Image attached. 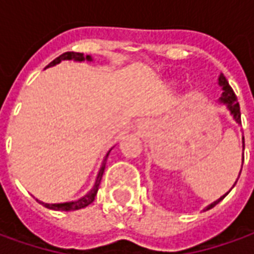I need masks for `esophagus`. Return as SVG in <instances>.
<instances>
[{"label": "esophagus", "mask_w": 254, "mask_h": 254, "mask_svg": "<svg viewBox=\"0 0 254 254\" xmlns=\"http://www.w3.org/2000/svg\"><path fill=\"white\" fill-rule=\"evenodd\" d=\"M137 127H138V129H140V130H145V129L148 127V125H147V122L141 121V122H140V124H138V125H137Z\"/></svg>", "instance_id": "obj_1"}]
</instances>
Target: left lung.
<instances>
[{
    "label": "left lung",
    "mask_w": 254,
    "mask_h": 254,
    "mask_svg": "<svg viewBox=\"0 0 254 254\" xmlns=\"http://www.w3.org/2000/svg\"><path fill=\"white\" fill-rule=\"evenodd\" d=\"M219 85H220L222 89H223L222 96L219 98V102H220V103H224V105H227V109L230 110V114L233 116L235 122H237V124H241V111H240V105H238V102H237V96H235L234 91H233V88L230 87L229 81L226 80V77H224L223 74H220V76H219ZM242 140H244V138H242ZM244 148H245V141H244ZM229 191H227L226 194H223L220 198H218L216 201H213L212 204H209L204 211H208V209H211V208L215 207L218 202L222 201L224 197L229 194Z\"/></svg>",
    "instance_id": "obj_1"
}]
</instances>
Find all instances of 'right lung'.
Masks as SVG:
<instances>
[{"label": "right lung", "instance_id": "add662e5", "mask_svg": "<svg viewBox=\"0 0 254 254\" xmlns=\"http://www.w3.org/2000/svg\"><path fill=\"white\" fill-rule=\"evenodd\" d=\"M64 60H73V61H78V63H81V61H92V57L91 56H84L83 53H74V52H66L61 54L60 57H57L54 61L47 65L49 66H54V65H57L60 64L61 61ZM110 154V151L106 154L105 156V160L106 158L109 156ZM105 160H103V163L100 166L99 169V173H98V176H96V180H95V184L92 189L83 196L81 198H78L76 201H67V202H60V204H47V202H43V201H39L43 205V207L49 208V209H54V211H76V209H81V208H85L87 205H89L91 202L95 200V196H96V193H98V189H99V185H100V181H102V177H103V173H105Z\"/></svg>", "mask_w": 254, "mask_h": 254}]
</instances>
